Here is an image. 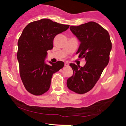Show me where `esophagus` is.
Masks as SVG:
<instances>
[{
    "label": "esophagus",
    "mask_w": 126,
    "mask_h": 126,
    "mask_svg": "<svg viewBox=\"0 0 126 126\" xmlns=\"http://www.w3.org/2000/svg\"><path fill=\"white\" fill-rule=\"evenodd\" d=\"M64 65H65V66H68L69 65V63H68V62H65Z\"/></svg>",
    "instance_id": "34e87169"
}]
</instances>
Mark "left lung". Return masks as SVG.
Listing matches in <instances>:
<instances>
[{
	"instance_id": "8db88e82",
	"label": "left lung",
	"mask_w": 126,
	"mask_h": 126,
	"mask_svg": "<svg viewBox=\"0 0 126 126\" xmlns=\"http://www.w3.org/2000/svg\"><path fill=\"white\" fill-rule=\"evenodd\" d=\"M70 30L80 43L76 54L85 59L86 64L80 67L70 63L73 74L67 79V86L83 94L94 88L107 66L112 44L108 32L95 22L71 26Z\"/></svg>"
}]
</instances>
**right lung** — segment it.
<instances>
[{
	"label": "right lung",
	"instance_id": "add662e5",
	"mask_svg": "<svg viewBox=\"0 0 126 126\" xmlns=\"http://www.w3.org/2000/svg\"><path fill=\"white\" fill-rule=\"evenodd\" d=\"M69 25L49 19L32 22L24 29L18 42L17 59L21 80L27 91L34 95L47 92L53 75L64 66V62H45L47 51L53 48V40Z\"/></svg>",
	"mask_w": 126,
	"mask_h": 126
}]
</instances>
